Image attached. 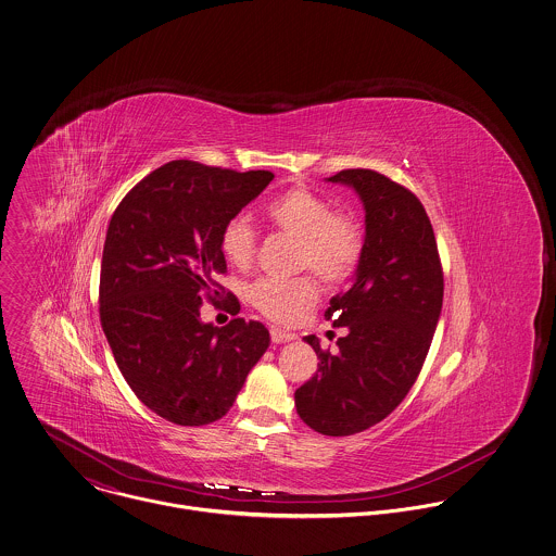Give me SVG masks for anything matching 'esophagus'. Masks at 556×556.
Masks as SVG:
<instances>
[{"label": "esophagus", "mask_w": 556, "mask_h": 556, "mask_svg": "<svg viewBox=\"0 0 556 556\" xmlns=\"http://www.w3.org/2000/svg\"><path fill=\"white\" fill-rule=\"evenodd\" d=\"M270 339H273V343H288L294 339V334L286 332L281 328H270Z\"/></svg>", "instance_id": "esophagus-1"}]
</instances>
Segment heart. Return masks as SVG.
Returning a JSON list of instances; mask_svg holds the SVG:
<instances>
[{"mask_svg":"<svg viewBox=\"0 0 556 556\" xmlns=\"http://www.w3.org/2000/svg\"><path fill=\"white\" fill-rule=\"evenodd\" d=\"M266 222L299 241L296 266L311 268L324 283L343 281L363 251V232L354 217L332 211L324 195L294 187L264 204ZM219 249L228 264L248 268L255 255V232L248 219L235 217L219 232ZM311 277L273 279L264 277L248 288V301L275 321H292L315 301Z\"/></svg>","mask_w":556,"mask_h":556,"instance_id":"1","label":"heart"}]
</instances>
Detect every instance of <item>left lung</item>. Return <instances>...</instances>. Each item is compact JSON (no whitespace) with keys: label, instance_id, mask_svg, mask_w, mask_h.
Listing matches in <instances>:
<instances>
[{"label":"left lung","instance_id":"obj_1","mask_svg":"<svg viewBox=\"0 0 556 556\" xmlns=\"http://www.w3.org/2000/svg\"><path fill=\"white\" fill-rule=\"evenodd\" d=\"M326 181L358 193L365 245L352 286L324 313L345 328L339 350L305 337L319 363L294 403L313 431L345 437L381 422L412 390L441 315L443 275L431 219L409 189L365 168Z\"/></svg>","mask_w":556,"mask_h":556}]
</instances>
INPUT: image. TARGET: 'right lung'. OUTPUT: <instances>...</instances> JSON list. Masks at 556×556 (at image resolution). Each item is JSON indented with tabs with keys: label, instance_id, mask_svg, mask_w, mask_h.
I'll return each instance as SVG.
<instances>
[{
	"label": "right lung",
	"instance_id": "obj_1",
	"mask_svg": "<svg viewBox=\"0 0 556 556\" xmlns=\"http://www.w3.org/2000/svg\"><path fill=\"white\" fill-rule=\"evenodd\" d=\"M275 179L175 160L117 206L102 253L100 319L117 367L157 416L202 427L226 416L270 343L260 321L200 319L226 270L219 232ZM228 301L239 311V301Z\"/></svg>",
	"mask_w": 556,
	"mask_h": 556
}]
</instances>
